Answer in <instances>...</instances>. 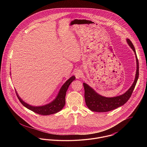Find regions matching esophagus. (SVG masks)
I'll list each match as a JSON object with an SVG mask.
<instances>
[{"label": "esophagus", "mask_w": 147, "mask_h": 147, "mask_svg": "<svg viewBox=\"0 0 147 147\" xmlns=\"http://www.w3.org/2000/svg\"><path fill=\"white\" fill-rule=\"evenodd\" d=\"M75 76L77 79H79L83 76V72L82 70H77L75 73Z\"/></svg>", "instance_id": "obj_1"}]
</instances>
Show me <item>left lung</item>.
<instances>
[{"label": "left lung", "mask_w": 147, "mask_h": 147, "mask_svg": "<svg viewBox=\"0 0 147 147\" xmlns=\"http://www.w3.org/2000/svg\"><path fill=\"white\" fill-rule=\"evenodd\" d=\"M126 41L129 47L133 49L136 58L137 69L133 84L129 89L123 94L117 96L109 98L100 95L88 84L84 83L83 86L85 91L84 97L85 103L89 109L92 111L105 112L115 110L124 105L129 100L133 92L139 77V63L133 43L128 38H127Z\"/></svg>", "instance_id": "left-lung-1"}]
</instances>
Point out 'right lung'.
Listing matches in <instances>:
<instances>
[{
    "instance_id": "add662e5",
    "label": "right lung",
    "mask_w": 147,
    "mask_h": 147,
    "mask_svg": "<svg viewBox=\"0 0 147 147\" xmlns=\"http://www.w3.org/2000/svg\"><path fill=\"white\" fill-rule=\"evenodd\" d=\"M75 79L76 77L74 76L70 77V78L68 79L62 86L56 98L51 102L42 106H35L29 105L28 104L23 101L22 98L19 96L16 90L15 91L17 96L20 102L23 106L28 109V110L39 115H49L57 113L62 110L65 104V98L66 92L67 91L68 88L71 84V83Z\"/></svg>"
}]
</instances>
